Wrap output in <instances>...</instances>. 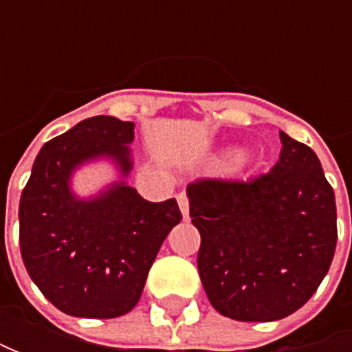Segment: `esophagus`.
I'll return each mask as SVG.
<instances>
[{"mask_svg": "<svg viewBox=\"0 0 352 352\" xmlns=\"http://www.w3.org/2000/svg\"><path fill=\"white\" fill-rule=\"evenodd\" d=\"M176 199H178V206H180V211H182L184 221H188V219H190V204H188V196H186L184 192H180V194L176 196Z\"/></svg>", "mask_w": 352, "mask_h": 352, "instance_id": "1", "label": "esophagus"}]
</instances>
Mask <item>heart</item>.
<instances>
[{
    "label": "heart",
    "mask_w": 352,
    "mask_h": 352,
    "mask_svg": "<svg viewBox=\"0 0 352 352\" xmlns=\"http://www.w3.org/2000/svg\"><path fill=\"white\" fill-rule=\"evenodd\" d=\"M223 160H236V166H243L245 164V158H241V151L239 148H225L221 153Z\"/></svg>",
    "instance_id": "heart-1"
}]
</instances>
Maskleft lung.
I'll return each mask as SVG.
<instances>
[{
  "mask_svg": "<svg viewBox=\"0 0 352 352\" xmlns=\"http://www.w3.org/2000/svg\"><path fill=\"white\" fill-rule=\"evenodd\" d=\"M280 160L250 182L190 184L197 270L211 305L236 321L288 318L316 294L337 245L335 194L318 155L280 131Z\"/></svg>",
  "mask_w": 352,
  "mask_h": 352,
  "instance_id": "1",
  "label": "left lung"
}]
</instances>
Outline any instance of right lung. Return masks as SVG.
<instances>
[{
    "label": "right lung",
    "instance_id": "obj_1",
    "mask_svg": "<svg viewBox=\"0 0 352 352\" xmlns=\"http://www.w3.org/2000/svg\"><path fill=\"white\" fill-rule=\"evenodd\" d=\"M135 123L89 117L48 141L19 201L21 256L48 302L74 318L111 319L141 300L156 254L182 221L176 199L148 201L129 186ZM105 162L116 178L89 197L74 190L84 166Z\"/></svg>",
    "mask_w": 352,
    "mask_h": 352
}]
</instances>
